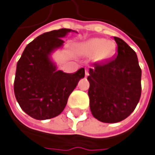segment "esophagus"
<instances>
[{
	"label": "esophagus",
	"instance_id": "esophagus-1",
	"mask_svg": "<svg viewBox=\"0 0 155 155\" xmlns=\"http://www.w3.org/2000/svg\"><path fill=\"white\" fill-rule=\"evenodd\" d=\"M85 77L89 76L90 73H89V70H88V69H85Z\"/></svg>",
	"mask_w": 155,
	"mask_h": 155
}]
</instances>
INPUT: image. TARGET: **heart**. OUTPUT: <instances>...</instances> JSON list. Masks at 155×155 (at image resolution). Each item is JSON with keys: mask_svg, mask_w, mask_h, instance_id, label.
Masks as SVG:
<instances>
[{"mask_svg": "<svg viewBox=\"0 0 155 155\" xmlns=\"http://www.w3.org/2000/svg\"><path fill=\"white\" fill-rule=\"evenodd\" d=\"M79 49L86 55H96L97 60H105L110 57L114 45L103 38H94L81 44Z\"/></svg>", "mask_w": 155, "mask_h": 155, "instance_id": "obj_1", "label": "heart"}]
</instances>
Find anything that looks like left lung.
I'll return each instance as SVG.
<instances>
[{"instance_id":"1","label":"left lung","mask_w":155,"mask_h":155,"mask_svg":"<svg viewBox=\"0 0 155 155\" xmlns=\"http://www.w3.org/2000/svg\"><path fill=\"white\" fill-rule=\"evenodd\" d=\"M116 58L90 69V107L93 116L106 123L127 118L134 110L142 94V70L137 54L124 41L114 37Z\"/></svg>"}]
</instances>
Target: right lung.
<instances>
[{"instance_id":"add662e5","label":"right lung","mask_w":155,"mask_h":155,"mask_svg":"<svg viewBox=\"0 0 155 155\" xmlns=\"http://www.w3.org/2000/svg\"><path fill=\"white\" fill-rule=\"evenodd\" d=\"M70 31L61 28L38 36L27 45L17 61L15 97L21 108L35 119H49L60 114L79 80L85 77L84 68L75 74L57 71L49 58L54 49L62 45L61 38Z\"/></svg>"}]
</instances>
